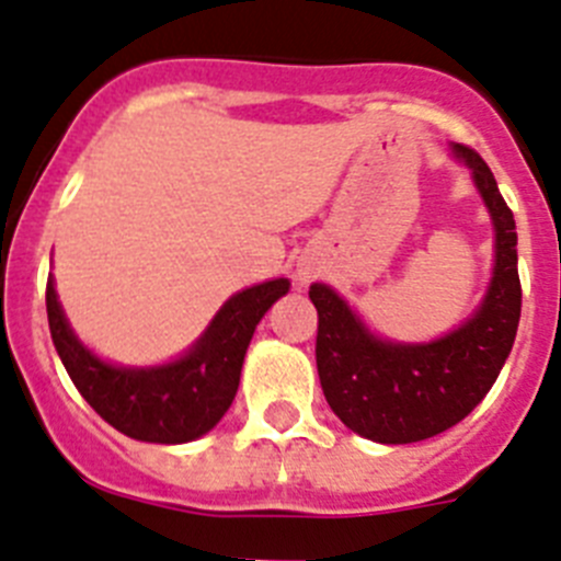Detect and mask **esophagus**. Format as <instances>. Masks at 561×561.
Instances as JSON below:
<instances>
[{
	"label": "esophagus",
	"instance_id": "34e87169",
	"mask_svg": "<svg viewBox=\"0 0 561 561\" xmlns=\"http://www.w3.org/2000/svg\"><path fill=\"white\" fill-rule=\"evenodd\" d=\"M299 274H301V279H310V276H307V271H299Z\"/></svg>",
	"mask_w": 561,
	"mask_h": 561
}]
</instances>
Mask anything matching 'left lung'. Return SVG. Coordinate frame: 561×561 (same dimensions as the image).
Listing matches in <instances>:
<instances>
[{"label":"left lung","instance_id":"8db88e82","mask_svg":"<svg viewBox=\"0 0 561 561\" xmlns=\"http://www.w3.org/2000/svg\"><path fill=\"white\" fill-rule=\"evenodd\" d=\"M472 170L494 226V268L476 312L427 343L377 337L330 285H310L318 310L316 366L343 425L380 444H411L458 425L486 397L519 324L517 229L497 181L476 150L453 145Z\"/></svg>","mask_w":561,"mask_h":561}]
</instances>
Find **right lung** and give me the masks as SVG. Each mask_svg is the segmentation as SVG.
<instances>
[{
	"label": "right lung",
	"instance_id": "right-lung-1",
	"mask_svg": "<svg viewBox=\"0 0 561 561\" xmlns=\"http://www.w3.org/2000/svg\"><path fill=\"white\" fill-rule=\"evenodd\" d=\"M287 290V279H268L234 293L204 335L161 366H117L83 346L64 316L53 276L47 279V318L75 388L111 427L136 442L184 444L209 433L229 411L251 335Z\"/></svg>",
	"mask_w": 561,
	"mask_h": 561
}]
</instances>
